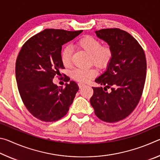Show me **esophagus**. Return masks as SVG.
<instances>
[{
  "instance_id": "1",
  "label": "esophagus",
  "mask_w": 160,
  "mask_h": 160,
  "mask_svg": "<svg viewBox=\"0 0 160 160\" xmlns=\"http://www.w3.org/2000/svg\"><path fill=\"white\" fill-rule=\"evenodd\" d=\"M78 86H79V88H83V87H85V84H84V83H78Z\"/></svg>"
}]
</instances>
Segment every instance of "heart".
Wrapping results in <instances>:
<instances>
[{"label": "heart", "instance_id": "b5f03b06", "mask_svg": "<svg viewBox=\"0 0 160 160\" xmlns=\"http://www.w3.org/2000/svg\"><path fill=\"white\" fill-rule=\"evenodd\" d=\"M78 47L90 54V60L99 67H105L109 63L112 57V49L108 44L101 45V42L92 36H85L80 39L76 43ZM71 49L66 47L61 51V59L63 66L68 67L72 62ZM97 74L94 68H76L72 72L75 80L81 82H87Z\"/></svg>", "mask_w": 160, "mask_h": 160}]
</instances>
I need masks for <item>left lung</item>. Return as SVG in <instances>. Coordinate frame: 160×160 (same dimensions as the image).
Returning <instances> with one entry per match:
<instances>
[{
  "label": "left lung",
  "instance_id": "obj_1",
  "mask_svg": "<svg viewBox=\"0 0 160 160\" xmlns=\"http://www.w3.org/2000/svg\"><path fill=\"white\" fill-rule=\"evenodd\" d=\"M95 33L110 46L113 54L107 70L95 79L104 88H92L90 104L102 121L118 122L131 114L141 97L147 70L145 52L133 37L120 29H103Z\"/></svg>",
  "mask_w": 160,
  "mask_h": 160
}]
</instances>
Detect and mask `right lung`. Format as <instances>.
Wrapping results in <instances>:
<instances>
[{
  "label": "right lung",
  "instance_id": "1",
  "mask_svg": "<svg viewBox=\"0 0 160 160\" xmlns=\"http://www.w3.org/2000/svg\"><path fill=\"white\" fill-rule=\"evenodd\" d=\"M82 32L46 29L28 39L18 54L15 76L19 92L27 109L39 120H59L73 102L79 90L77 83L70 81L63 88L55 85L53 79L61 75L60 70L64 68L62 46Z\"/></svg>",
  "mask_w": 160,
  "mask_h": 160
}]
</instances>
